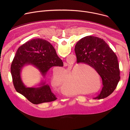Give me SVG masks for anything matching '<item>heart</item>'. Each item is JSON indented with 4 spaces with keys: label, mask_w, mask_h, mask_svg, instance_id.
<instances>
[{
    "label": "heart",
    "mask_w": 130,
    "mask_h": 130,
    "mask_svg": "<svg viewBox=\"0 0 130 130\" xmlns=\"http://www.w3.org/2000/svg\"><path fill=\"white\" fill-rule=\"evenodd\" d=\"M84 66V64H77L67 73L63 69L54 71L51 80L52 84L57 87L59 86L62 93L67 95H75L78 92L80 93L82 87L87 90L95 89L96 84L94 81L81 78L80 68Z\"/></svg>",
    "instance_id": "obj_1"
}]
</instances>
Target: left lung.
<instances>
[{
  "instance_id": "8db88e82",
  "label": "left lung",
  "mask_w": 130,
  "mask_h": 130,
  "mask_svg": "<svg viewBox=\"0 0 130 130\" xmlns=\"http://www.w3.org/2000/svg\"><path fill=\"white\" fill-rule=\"evenodd\" d=\"M75 51L77 63H85L94 68L102 78L103 86L100 95L95 99H101L110 95L120 79L115 53L103 39L91 35L78 42Z\"/></svg>"
}]
</instances>
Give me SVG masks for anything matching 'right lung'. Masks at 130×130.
I'll return each instance as SVG.
<instances>
[{"mask_svg":"<svg viewBox=\"0 0 130 130\" xmlns=\"http://www.w3.org/2000/svg\"><path fill=\"white\" fill-rule=\"evenodd\" d=\"M33 65L38 68L43 76L53 66H63L52 45L42 39H32L17 49L11 66V73L13 85L16 91L25 97L34 104L52 102L57 98L51 92L48 84H41L39 87H26L23 83L21 72L26 65Z\"/></svg>","mask_w":130,"mask_h":130,"instance_id":"add662e5","label":"right lung"}]
</instances>
